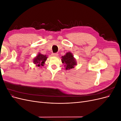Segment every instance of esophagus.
Returning a JSON list of instances; mask_svg holds the SVG:
<instances>
[{
	"label": "esophagus",
	"mask_w": 121,
	"mask_h": 121,
	"mask_svg": "<svg viewBox=\"0 0 121 121\" xmlns=\"http://www.w3.org/2000/svg\"><path fill=\"white\" fill-rule=\"evenodd\" d=\"M58 53H52V56H58Z\"/></svg>",
	"instance_id": "esophagus-1"
}]
</instances>
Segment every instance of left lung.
<instances>
[{
	"label": "left lung",
	"mask_w": 121,
	"mask_h": 121,
	"mask_svg": "<svg viewBox=\"0 0 121 121\" xmlns=\"http://www.w3.org/2000/svg\"><path fill=\"white\" fill-rule=\"evenodd\" d=\"M62 63L65 64V69H69L72 68H74V66L76 65V61L75 58H74L73 54L71 52H67L65 56L61 57Z\"/></svg>",
	"instance_id": "1"
}]
</instances>
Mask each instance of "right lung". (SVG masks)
Returning <instances> with one entry per match:
<instances>
[{
	"label": "right lung",
	"mask_w": 121,
	"mask_h": 121,
	"mask_svg": "<svg viewBox=\"0 0 121 121\" xmlns=\"http://www.w3.org/2000/svg\"><path fill=\"white\" fill-rule=\"evenodd\" d=\"M47 57L46 55H43L41 53H39L38 56H36L33 60L34 63L37 65V66L40 67L41 65L43 66L44 62L46 60Z\"/></svg>",
	"instance_id": "1"
}]
</instances>
